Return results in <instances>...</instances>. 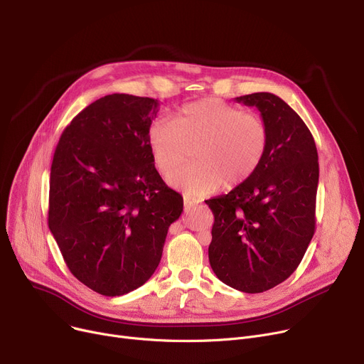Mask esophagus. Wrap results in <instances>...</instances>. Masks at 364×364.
<instances>
[{"label": "esophagus", "instance_id": "esophagus-1", "mask_svg": "<svg viewBox=\"0 0 364 364\" xmlns=\"http://www.w3.org/2000/svg\"><path fill=\"white\" fill-rule=\"evenodd\" d=\"M199 202H200V200H198V199L184 196V206H186V209H190V208H193V206L199 205Z\"/></svg>", "mask_w": 364, "mask_h": 364}]
</instances>
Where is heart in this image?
I'll use <instances>...</instances> for the list:
<instances>
[{
  "label": "heart",
  "instance_id": "heart-1",
  "mask_svg": "<svg viewBox=\"0 0 364 364\" xmlns=\"http://www.w3.org/2000/svg\"><path fill=\"white\" fill-rule=\"evenodd\" d=\"M147 143L162 174L198 146V162L171 172L168 183L188 198H203L223 184L232 188L250 180L265 158L270 131L257 113L220 99H203L180 107L174 119L153 121Z\"/></svg>",
  "mask_w": 364,
  "mask_h": 364
}]
</instances>
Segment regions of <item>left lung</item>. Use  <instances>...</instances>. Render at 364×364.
Returning <instances> with one entry per match:
<instances>
[{"label": "left lung", "mask_w": 364, "mask_h": 364, "mask_svg": "<svg viewBox=\"0 0 364 364\" xmlns=\"http://www.w3.org/2000/svg\"><path fill=\"white\" fill-rule=\"evenodd\" d=\"M236 102L261 112L270 143L250 180L205 200L214 214L208 255L223 283L259 294L296 270L313 239L318 156L307 125L277 95L254 92Z\"/></svg>", "instance_id": "obj_1"}]
</instances>
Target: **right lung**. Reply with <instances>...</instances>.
<instances>
[{
    "mask_svg": "<svg viewBox=\"0 0 364 364\" xmlns=\"http://www.w3.org/2000/svg\"><path fill=\"white\" fill-rule=\"evenodd\" d=\"M158 107L155 99L105 95L76 114L54 151L48 227L70 273L105 296L151 277L183 213L147 143Z\"/></svg>",
    "mask_w": 364,
    "mask_h": 364,
    "instance_id": "right-lung-1",
    "label": "right lung"
}]
</instances>
